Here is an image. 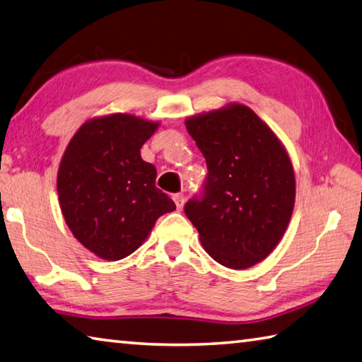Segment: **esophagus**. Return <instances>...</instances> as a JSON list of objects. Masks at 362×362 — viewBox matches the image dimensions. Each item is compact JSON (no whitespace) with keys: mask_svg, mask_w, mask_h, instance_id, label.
Wrapping results in <instances>:
<instances>
[{"mask_svg":"<svg viewBox=\"0 0 362 362\" xmlns=\"http://www.w3.org/2000/svg\"><path fill=\"white\" fill-rule=\"evenodd\" d=\"M174 202H175L177 210H182L183 209V204H185V196H183L182 193L174 194Z\"/></svg>","mask_w":362,"mask_h":362,"instance_id":"1","label":"esophagus"}]
</instances>
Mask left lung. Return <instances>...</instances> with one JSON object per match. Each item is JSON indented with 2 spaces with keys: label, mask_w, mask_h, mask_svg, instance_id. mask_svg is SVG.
<instances>
[{
  "label": "left lung",
  "mask_w": 362,
  "mask_h": 362,
  "mask_svg": "<svg viewBox=\"0 0 362 362\" xmlns=\"http://www.w3.org/2000/svg\"><path fill=\"white\" fill-rule=\"evenodd\" d=\"M206 158L199 194L185 204L206 252L220 264L247 269L279 244L290 223L296 182L290 156L272 129L242 104L187 120Z\"/></svg>",
  "instance_id": "left-lung-1"
}]
</instances>
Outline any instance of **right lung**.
<instances>
[{
	"label": "right lung",
	"mask_w": 362,
	"mask_h": 362,
	"mask_svg": "<svg viewBox=\"0 0 362 362\" xmlns=\"http://www.w3.org/2000/svg\"><path fill=\"white\" fill-rule=\"evenodd\" d=\"M158 123L114 114L83 123L58 170L64 221L74 238L103 259L117 261L141 247L174 201L156 188V169L141 147Z\"/></svg>",
	"instance_id": "right-lung-1"
}]
</instances>
